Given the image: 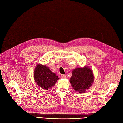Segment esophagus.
<instances>
[{
  "mask_svg": "<svg viewBox=\"0 0 123 123\" xmlns=\"http://www.w3.org/2000/svg\"><path fill=\"white\" fill-rule=\"evenodd\" d=\"M61 77L62 79H65L66 78V76L65 74H61Z\"/></svg>",
  "mask_w": 123,
  "mask_h": 123,
  "instance_id": "1",
  "label": "esophagus"
}]
</instances>
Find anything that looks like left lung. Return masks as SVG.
Here are the masks:
<instances>
[{
    "instance_id": "8db88e82",
    "label": "left lung",
    "mask_w": 123,
    "mask_h": 123,
    "mask_svg": "<svg viewBox=\"0 0 123 123\" xmlns=\"http://www.w3.org/2000/svg\"><path fill=\"white\" fill-rule=\"evenodd\" d=\"M70 82L73 88L80 94L85 92L94 82L93 73L87 66L73 70Z\"/></svg>"
}]
</instances>
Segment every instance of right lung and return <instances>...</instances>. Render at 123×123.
<instances>
[{
	"instance_id": "obj_1",
	"label": "right lung",
	"mask_w": 123,
	"mask_h": 123,
	"mask_svg": "<svg viewBox=\"0 0 123 123\" xmlns=\"http://www.w3.org/2000/svg\"><path fill=\"white\" fill-rule=\"evenodd\" d=\"M34 79L37 85L42 89H50L59 78L45 65L38 64L34 70Z\"/></svg>"
}]
</instances>
